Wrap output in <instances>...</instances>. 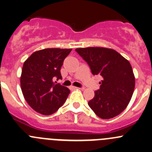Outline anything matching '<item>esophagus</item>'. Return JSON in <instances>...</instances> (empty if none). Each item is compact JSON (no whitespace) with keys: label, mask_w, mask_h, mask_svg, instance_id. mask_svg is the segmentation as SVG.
Here are the masks:
<instances>
[{"label":"esophagus","mask_w":152,"mask_h":152,"mask_svg":"<svg viewBox=\"0 0 152 152\" xmlns=\"http://www.w3.org/2000/svg\"><path fill=\"white\" fill-rule=\"evenodd\" d=\"M71 88L72 89H81L82 88H79V87H71Z\"/></svg>","instance_id":"34e87169"}]
</instances>
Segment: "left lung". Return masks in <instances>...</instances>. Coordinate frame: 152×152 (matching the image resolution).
<instances>
[{
	"label": "left lung",
	"instance_id": "left-lung-1",
	"mask_svg": "<svg viewBox=\"0 0 152 152\" xmlns=\"http://www.w3.org/2000/svg\"><path fill=\"white\" fill-rule=\"evenodd\" d=\"M88 63L93 75L103 77L100 89L89 105L103 119L114 118L122 112L130 103L135 89V76L130 62L116 51L104 47L76 49Z\"/></svg>",
	"mask_w": 152,
	"mask_h": 152
}]
</instances>
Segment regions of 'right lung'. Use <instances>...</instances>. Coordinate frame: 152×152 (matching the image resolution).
I'll return each instance as SVG.
<instances>
[{"label":"right lung","mask_w":152,"mask_h":152,"mask_svg":"<svg viewBox=\"0 0 152 152\" xmlns=\"http://www.w3.org/2000/svg\"><path fill=\"white\" fill-rule=\"evenodd\" d=\"M72 49L48 48L33 52L23 64L20 77L22 94L36 112L51 115L64 104L69 89L54 83L62 79L60 68Z\"/></svg>","instance_id":"obj_1"}]
</instances>
